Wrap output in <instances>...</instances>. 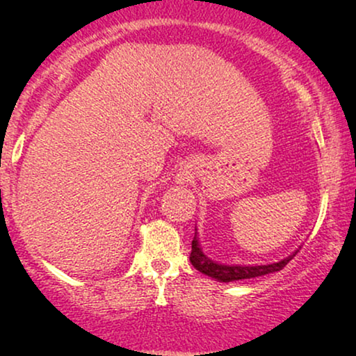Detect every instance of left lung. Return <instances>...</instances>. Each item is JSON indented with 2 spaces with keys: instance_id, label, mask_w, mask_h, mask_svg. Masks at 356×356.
Instances as JSON below:
<instances>
[{
  "instance_id": "1",
  "label": "left lung",
  "mask_w": 356,
  "mask_h": 356,
  "mask_svg": "<svg viewBox=\"0 0 356 356\" xmlns=\"http://www.w3.org/2000/svg\"><path fill=\"white\" fill-rule=\"evenodd\" d=\"M298 251H295L293 254L286 257V259H282L279 262H274V264H266V266H223L217 264L209 259V257L204 254L201 246H199L197 236L194 235L193 238V246H191V254H189V261L191 264L196 267L199 272L206 274L212 279L218 282H233V280H243V279H254V277H261L266 274H272V272L282 270L284 267L289 264V262L293 259V256Z\"/></svg>"
}]
</instances>
